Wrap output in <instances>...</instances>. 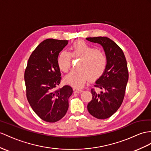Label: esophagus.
<instances>
[{"label":"esophagus","mask_w":151,"mask_h":151,"mask_svg":"<svg viewBox=\"0 0 151 151\" xmlns=\"http://www.w3.org/2000/svg\"><path fill=\"white\" fill-rule=\"evenodd\" d=\"M83 90L82 89H79V88H78V89H74V93H81L82 92Z\"/></svg>","instance_id":"obj_1"}]
</instances>
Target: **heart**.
<instances>
[{"instance_id": "heart-1", "label": "heart", "mask_w": 151, "mask_h": 151, "mask_svg": "<svg viewBox=\"0 0 151 151\" xmlns=\"http://www.w3.org/2000/svg\"><path fill=\"white\" fill-rule=\"evenodd\" d=\"M71 53L62 50L57 58L59 68L63 72H67L70 67L72 56L80 58L75 70L65 77V81L76 88H81L89 79L95 80L103 74L106 66L107 58L101 51L97 50L90 44L78 40L72 43Z\"/></svg>"}]
</instances>
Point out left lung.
Segmentation results:
<instances>
[{
    "mask_svg": "<svg viewBox=\"0 0 151 151\" xmlns=\"http://www.w3.org/2000/svg\"><path fill=\"white\" fill-rule=\"evenodd\" d=\"M90 42L100 44L107 58L104 72L95 81V86L102 90L97 92L91 89L92 99L88 104V111L99 119L113 115L122 104L128 81L127 61L122 50L108 37L87 38Z\"/></svg>",
    "mask_w": 151,
    "mask_h": 151,
    "instance_id": "1",
    "label": "left lung"
}]
</instances>
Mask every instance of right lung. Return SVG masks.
<instances>
[{"mask_svg":"<svg viewBox=\"0 0 151 151\" xmlns=\"http://www.w3.org/2000/svg\"><path fill=\"white\" fill-rule=\"evenodd\" d=\"M68 42L52 38L44 40L31 54L25 71L29 103L36 115L47 122H56L65 115L73 92L68 85L55 90L61 81L57 58Z\"/></svg>","mask_w":151,"mask_h":151,"instance_id":"right-lung-1","label":"right lung"}]
</instances>
